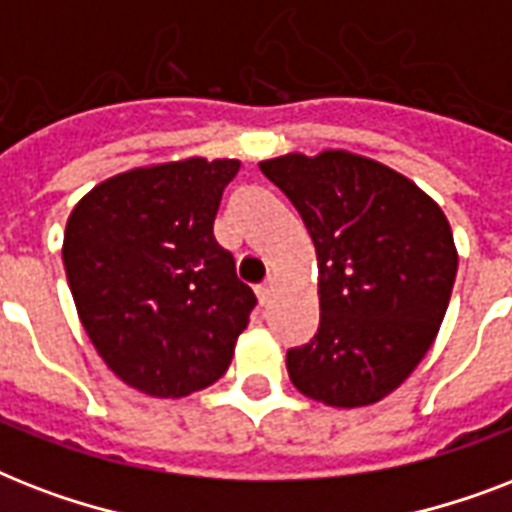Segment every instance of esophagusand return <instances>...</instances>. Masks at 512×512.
Returning a JSON list of instances; mask_svg holds the SVG:
<instances>
[{
  "instance_id": "esophagus-1",
  "label": "esophagus",
  "mask_w": 512,
  "mask_h": 512,
  "mask_svg": "<svg viewBox=\"0 0 512 512\" xmlns=\"http://www.w3.org/2000/svg\"><path fill=\"white\" fill-rule=\"evenodd\" d=\"M271 297H273V279H268L265 284L257 287V300H260V305H268L271 303Z\"/></svg>"
}]
</instances>
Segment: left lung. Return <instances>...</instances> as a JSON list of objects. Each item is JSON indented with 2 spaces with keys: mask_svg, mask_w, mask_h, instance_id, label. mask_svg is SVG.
Instances as JSON below:
<instances>
[{
  "mask_svg": "<svg viewBox=\"0 0 512 512\" xmlns=\"http://www.w3.org/2000/svg\"><path fill=\"white\" fill-rule=\"evenodd\" d=\"M260 170L300 212L319 265V332L287 353L289 380L335 409L377 404L441 329L457 276L452 225L409 177L345 148Z\"/></svg>",
  "mask_w": 512,
  "mask_h": 512,
  "instance_id": "obj_1",
  "label": "left lung"
}]
</instances>
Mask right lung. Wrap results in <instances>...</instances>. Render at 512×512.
Returning a JSON list of instances; mask_svg holds the SVG:
<instances>
[{
    "instance_id": "obj_1",
    "label": "right lung",
    "mask_w": 512,
    "mask_h": 512,
    "mask_svg": "<svg viewBox=\"0 0 512 512\" xmlns=\"http://www.w3.org/2000/svg\"><path fill=\"white\" fill-rule=\"evenodd\" d=\"M239 159L188 156L98 183L76 201L63 265L84 332L111 372L154 398H185L231 366L255 292L215 241Z\"/></svg>"
}]
</instances>
